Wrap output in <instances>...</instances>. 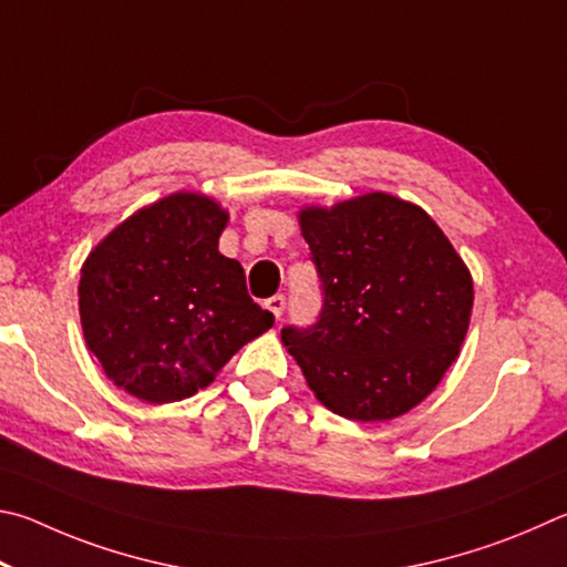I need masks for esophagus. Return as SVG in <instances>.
<instances>
[{"instance_id": "esophagus-1", "label": "esophagus", "mask_w": 567, "mask_h": 567, "mask_svg": "<svg viewBox=\"0 0 567 567\" xmlns=\"http://www.w3.org/2000/svg\"><path fill=\"white\" fill-rule=\"evenodd\" d=\"M266 306H268V311H271V313L276 316V319H281L284 311H286V296L276 293V296H271V299L266 301Z\"/></svg>"}]
</instances>
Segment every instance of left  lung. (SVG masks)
Instances as JSON below:
<instances>
[{
  "instance_id": "1",
  "label": "left lung",
  "mask_w": 567,
  "mask_h": 567,
  "mask_svg": "<svg viewBox=\"0 0 567 567\" xmlns=\"http://www.w3.org/2000/svg\"><path fill=\"white\" fill-rule=\"evenodd\" d=\"M299 224L323 306L309 329L286 326L284 346L329 411L361 423L409 413L458 359L468 266L421 206L383 192L306 206Z\"/></svg>"
}]
</instances>
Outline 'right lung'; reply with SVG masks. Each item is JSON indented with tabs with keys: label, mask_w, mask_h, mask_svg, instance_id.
Wrapping results in <instances>:
<instances>
[{
	"label": "right lung",
	"mask_w": 567,
	"mask_h": 567,
	"mask_svg": "<svg viewBox=\"0 0 567 567\" xmlns=\"http://www.w3.org/2000/svg\"><path fill=\"white\" fill-rule=\"evenodd\" d=\"M226 221L214 198L178 192L138 208L86 256L84 341L118 389L146 403L188 399L274 326L241 264L218 254Z\"/></svg>",
	"instance_id": "obj_1"
}]
</instances>
